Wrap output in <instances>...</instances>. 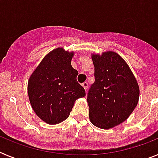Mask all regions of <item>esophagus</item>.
<instances>
[{"mask_svg":"<svg viewBox=\"0 0 158 158\" xmlns=\"http://www.w3.org/2000/svg\"><path fill=\"white\" fill-rule=\"evenodd\" d=\"M82 86L84 87L85 90H88V88H89V84H88L87 82H84V83H83V84H82Z\"/></svg>","mask_w":158,"mask_h":158,"instance_id":"obj_1","label":"esophagus"}]
</instances>
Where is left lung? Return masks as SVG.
<instances>
[{"mask_svg": "<svg viewBox=\"0 0 158 158\" xmlns=\"http://www.w3.org/2000/svg\"><path fill=\"white\" fill-rule=\"evenodd\" d=\"M95 81L88 93L89 119L101 129L124 122L135 110L139 88L130 67L114 52L92 56Z\"/></svg>", "mask_w": 158, "mask_h": 158, "instance_id": "1", "label": "left lung"}]
</instances>
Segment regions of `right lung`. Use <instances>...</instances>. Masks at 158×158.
Returning a JSON list of instances; mask_svg holds the SVG:
<instances>
[{
    "mask_svg": "<svg viewBox=\"0 0 158 158\" xmlns=\"http://www.w3.org/2000/svg\"><path fill=\"white\" fill-rule=\"evenodd\" d=\"M74 52L54 49L41 61L28 83V94L34 112L41 120L56 125L66 120L75 100L86 95L71 65Z\"/></svg>",
    "mask_w": 158,
    "mask_h": 158,
    "instance_id": "add662e5",
    "label": "right lung"
}]
</instances>
